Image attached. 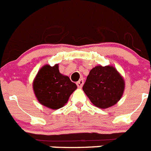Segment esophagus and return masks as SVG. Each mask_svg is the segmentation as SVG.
<instances>
[{"instance_id":"34e87169","label":"esophagus","mask_w":151,"mask_h":151,"mask_svg":"<svg viewBox=\"0 0 151 151\" xmlns=\"http://www.w3.org/2000/svg\"><path fill=\"white\" fill-rule=\"evenodd\" d=\"M83 79H80L79 81L77 82V85H78V87H80V88H81V87L83 86Z\"/></svg>"}]
</instances>
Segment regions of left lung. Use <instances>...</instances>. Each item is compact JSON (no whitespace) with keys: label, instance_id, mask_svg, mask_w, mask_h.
Listing matches in <instances>:
<instances>
[{"label":"left lung","instance_id":"obj_1","mask_svg":"<svg viewBox=\"0 0 151 151\" xmlns=\"http://www.w3.org/2000/svg\"><path fill=\"white\" fill-rule=\"evenodd\" d=\"M83 90L96 107L108 108L122 97L124 81L114 68L97 66L90 71Z\"/></svg>","mask_w":151,"mask_h":151}]
</instances>
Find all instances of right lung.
Masks as SVG:
<instances>
[{"mask_svg":"<svg viewBox=\"0 0 151 151\" xmlns=\"http://www.w3.org/2000/svg\"><path fill=\"white\" fill-rule=\"evenodd\" d=\"M33 88L41 104L53 110L62 107L77 89L76 83L59 72L58 64L44 66L37 74Z\"/></svg>","mask_w":151,"mask_h":151,"instance_id":"obj_1","label":"right lung"}]
</instances>
